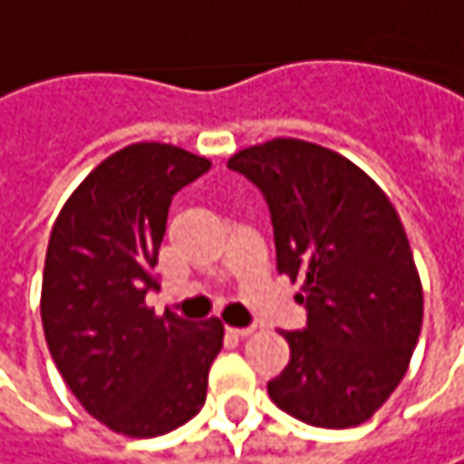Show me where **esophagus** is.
<instances>
[{"label":"esophagus","instance_id":"1","mask_svg":"<svg viewBox=\"0 0 464 464\" xmlns=\"http://www.w3.org/2000/svg\"><path fill=\"white\" fill-rule=\"evenodd\" d=\"M250 333H253V327H227V335H232V338H248Z\"/></svg>","mask_w":464,"mask_h":464}]
</instances>
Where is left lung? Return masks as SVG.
I'll use <instances>...</instances> for the list:
<instances>
[{"label": "left lung", "instance_id": "left-lung-1", "mask_svg": "<svg viewBox=\"0 0 464 464\" xmlns=\"http://www.w3.org/2000/svg\"><path fill=\"white\" fill-rule=\"evenodd\" d=\"M269 206L277 272L304 282L306 327L269 396L316 428H353L401 382L422 327V285L388 195L348 158L272 140L227 163Z\"/></svg>", "mask_w": 464, "mask_h": 464}]
</instances>
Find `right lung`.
<instances>
[{
  "label": "right lung",
  "mask_w": 464,
  "mask_h": 464,
  "mask_svg": "<svg viewBox=\"0 0 464 464\" xmlns=\"http://www.w3.org/2000/svg\"><path fill=\"white\" fill-rule=\"evenodd\" d=\"M211 160L163 142L105 158L52 227L42 324L52 359L82 407L129 439L184 425L206 404L221 351L218 319L187 322L145 304L171 198Z\"/></svg>",
  "instance_id": "1"
}]
</instances>
